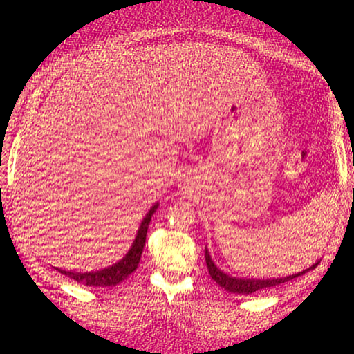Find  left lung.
Instances as JSON below:
<instances>
[{
    "label": "left lung",
    "instance_id": "1",
    "mask_svg": "<svg viewBox=\"0 0 354 354\" xmlns=\"http://www.w3.org/2000/svg\"><path fill=\"white\" fill-rule=\"evenodd\" d=\"M205 258H206V266H208L211 278H213L214 281L219 284V286L225 288L226 291H230V293H236V295H251V293H256V291H263V290H268V288H274V286H278V284L291 281V279L298 278V276H301L306 273V271H310V270H313V268L318 266V263H315V265L308 268V270L301 271V273L290 274V276H286V278H273V279L271 278L270 279L234 278V276L226 274L225 271H221L216 265H214L213 259H211V256H209L208 248H205Z\"/></svg>",
    "mask_w": 354,
    "mask_h": 354
}]
</instances>
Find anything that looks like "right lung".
<instances>
[{"instance_id": "add662e5", "label": "right lung", "mask_w": 354, "mask_h": 354, "mask_svg": "<svg viewBox=\"0 0 354 354\" xmlns=\"http://www.w3.org/2000/svg\"><path fill=\"white\" fill-rule=\"evenodd\" d=\"M156 208H158V203L148 211V213H146L143 221H141L140 230H138L135 241H133V246L129 248L128 253H126L123 259H120V261L115 263L113 266H108L100 271H91V273H75V271H64V270H58V268H56V270H58L61 274L68 276V278L84 284V286L106 288V286H116V284L124 281V279L136 270L138 265H140L141 253H143V248L146 243V233H148L149 221H151V216L154 211H156Z\"/></svg>"}]
</instances>
